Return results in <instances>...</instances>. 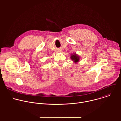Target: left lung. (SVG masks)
<instances>
[{
    "instance_id": "left-lung-1",
    "label": "left lung",
    "mask_w": 121,
    "mask_h": 121,
    "mask_svg": "<svg viewBox=\"0 0 121 121\" xmlns=\"http://www.w3.org/2000/svg\"><path fill=\"white\" fill-rule=\"evenodd\" d=\"M70 58L74 62V63H76V64L79 62L80 61V56L79 55H78L76 53L72 54L71 55Z\"/></svg>"
}]
</instances>
